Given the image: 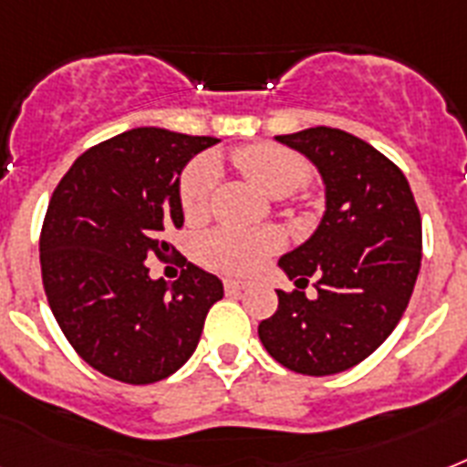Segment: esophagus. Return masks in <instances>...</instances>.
Masks as SVG:
<instances>
[{
    "label": "esophagus",
    "instance_id": "34e87169",
    "mask_svg": "<svg viewBox=\"0 0 467 467\" xmlns=\"http://www.w3.org/2000/svg\"><path fill=\"white\" fill-rule=\"evenodd\" d=\"M225 291L233 296V293L247 291V284L244 281H237V278H225Z\"/></svg>",
    "mask_w": 467,
    "mask_h": 467
}]
</instances>
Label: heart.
<instances>
[{"label": "heart", "instance_id": "1", "mask_svg": "<svg viewBox=\"0 0 467 467\" xmlns=\"http://www.w3.org/2000/svg\"><path fill=\"white\" fill-rule=\"evenodd\" d=\"M233 164L259 186L264 193L284 198L310 179V164L293 150L271 142L244 145L233 152ZM213 186H215V161L198 157L183 169L179 179V208L189 225L205 220L211 211ZM281 247V237L274 230H254V233H237V230H213L198 242V262L220 274L247 276L254 274L264 259Z\"/></svg>", "mask_w": 467, "mask_h": 467}]
</instances>
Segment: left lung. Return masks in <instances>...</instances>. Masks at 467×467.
<instances>
[{
	"instance_id": "8db88e82",
	"label": "left lung",
	"mask_w": 467,
	"mask_h": 467,
	"mask_svg": "<svg viewBox=\"0 0 467 467\" xmlns=\"http://www.w3.org/2000/svg\"><path fill=\"white\" fill-rule=\"evenodd\" d=\"M319 169L327 211L306 244L278 266L317 296L278 291L259 325L264 348L303 376H332L368 358L407 310L421 264V215L395 161L339 128L278 135Z\"/></svg>"
}]
</instances>
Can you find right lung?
Wrapping results in <instances>:
<instances>
[{
  "label": "right lung",
  "mask_w": 467,
  "mask_h": 467,
  "mask_svg": "<svg viewBox=\"0 0 467 467\" xmlns=\"http://www.w3.org/2000/svg\"><path fill=\"white\" fill-rule=\"evenodd\" d=\"M215 138L133 128L77 157L47 203L40 274L47 303L77 354L130 385L171 376L196 351L223 281L182 259L174 284L150 278L183 225L179 174Z\"/></svg>",
  "instance_id": "add662e5"
}]
</instances>
